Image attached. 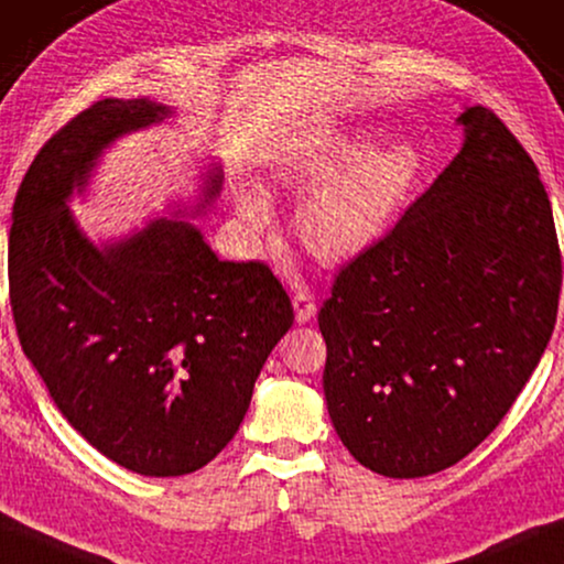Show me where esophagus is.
Listing matches in <instances>:
<instances>
[{"label": "esophagus", "mask_w": 564, "mask_h": 564, "mask_svg": "<svg viewBox=\"0 0 564 564\" xmlns=\"http://www.w3.org/2000/svg\"><path fill=\"white\" fill-rule=\"evenodd\" d=\"M293 311H296V322L299 324L311 322V316L316 314L314 296H311V293H306V291H299L296 296H293Z\"/></svg>", "instance_id": "obj_1"}]
</instances>
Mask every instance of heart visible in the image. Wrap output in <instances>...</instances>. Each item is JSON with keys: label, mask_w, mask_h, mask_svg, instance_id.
Instances as JSON below:
<instances>
[{"label": "heart", "mask_w": 564, "mask_h": 564, "mask_svg": "<svg viewBox=\"0 0 564 564\" xmlns=\"http://www.w3.org/2000/svg\"><path fill=\"white\" fill-rule=\"evenodd\" d=\"M425 172L417 144L377 147L365 131H336L283 162L275 176L304 192L291 217L301 246L322 263H349L388 235L415 199ZM235 209L248 230L260 232L271 225L263 189L240 187Z\"/></svg>", "instance_id": "b5f03b06"}]
</instances>
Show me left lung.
<instances>
[{
    "label": "left lung",
    "mask_w": 564,
    "mask_h": 564,
    "mask_svg": "<svg viewBox=\"0 0 564 564\" xmlns=\"http://www.w3.org/2000/svg\"><path fill=\"white\" fill-rule=\"evenodd\" d=\"M318 311L334 431L365 468L420 478L501 423L547 349L562 258L540 172L497 113Z\"/></svg>",
    "instance_id": "left-lung-1"
}]
</instances>
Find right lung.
<instances>
[{"label":"right lung","instance_id":"add662e5","mask_svg":"<svg viewBox=\"0 0 564 564\" xmlns=\"http://www.w3.org/2000/svg\"><path fill=\"white\" fill-rule=\"evenodd\" d=\"M174 111L104 98L63 126L20 184L10 301L24 355L63 417L141 476L207 466L238 433L293 308L271 268L220 260L182 213L96 242L67 207L104 151ZM213 164L192 213L220 195Z\"/></svg>","mask_w":564,"mask_h":564}]
</instances>
